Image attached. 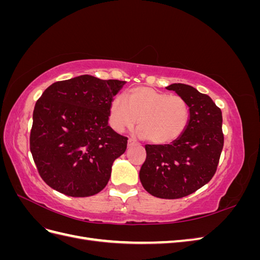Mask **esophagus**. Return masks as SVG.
<instances>
[{"label": "esophagus", "instance_id": "34e87169", "mask_svg": "<svg viewBox=\"0 0 260 260\" xmlns=\"http://www.w3.org/2000/svg\"><path fill=\"white\" fill-rule=\"evenodd\" d=\"M135 143H136V141L133 140V139H129L128 140V146H131V145H133Z\"/></svg>", "mask_w": 260, "mask_h": 260}]
</instances>
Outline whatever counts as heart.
Instances as JSON below:
<instances>
[{
	"instance_id": "obj_1",
	"label": "heart",
	"mask_w": 260,
	"mask_h": 260,
	"mask_svg": "<svg viewBox=\"0 0 260 260\" xmlns=\"http://www.w3.org/2000/svg\"><path fill=\"white\" fill-rule=\"evenodd\" d=\"M124 99L116 96L109 106V122L123 132L138 121L139 135L154 144H168L183 135L190 122V106L180 95L147 86L132 88Z\"/></svg>"
}]
</instances>
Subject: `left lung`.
I'll return each instance as SVG.
<instances>
[{"instance_id": "obj_1", "label": "left lung", "mask_w": 260, "mask_h": 260, "mask_svg": "<svg viewBox=\"0 0 260 260\" xmlns=\"http://www.w3.org/2000/svg\"><path fill=\"white\" fill-rule=\"evenodd\" d=\"M166 89L187 102L190 122L170 144L145 145L140 181L151 195L175 200L198 191L214 177L223 147L222 114L208 95L191 85L174 83Z\"/></svg>"}]
</instances>
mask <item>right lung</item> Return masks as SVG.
<instances>
[{
	"instance_id": "add662e5",
	"label": "right lung",
	"mask_w": 260,
	"mask_h": 260,
	"mask_svg": "<svg viewBox=\"0 0 260 260\" xmlns=\"http://www.w3.org/2000/svg\"><path fill=\"white\" fill-rule=\"evenodd\" d=\"M124 83L82 75L51 84L37 101L30 151L54 190L86 198L106 186L128 143L108 125L111 102Z\"/></svg>"
}]
</instances>
